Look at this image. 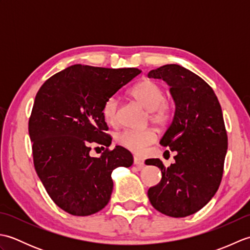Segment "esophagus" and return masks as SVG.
<instances>
[{"mask_svg":"<svg viewBox=\"0 0 250 250\" xmlns=\"http://www.w3.org/2000/svg\"><path fill=\"white\" fill-rule=\"evenodd\" d=\"M133 162H134V164H135V166H136V167H137V168H140V169H141L143 167L145 166L144 159L141 158V157L134 156V158H133Z\"/></svg>","mask_w":250,"mask_h":250,"instance_id":"esophagus-1","label":"esophagus"}]
</instances>
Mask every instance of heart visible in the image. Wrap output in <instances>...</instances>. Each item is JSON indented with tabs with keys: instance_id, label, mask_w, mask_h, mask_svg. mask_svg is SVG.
Masks as SVG:
<instances>
[{
	"instance_id": "b5f03b06",
	"label": "heart",
	"mask_w": 250,
	"mask_h": 250,
	"mask_svg": "<svg viewBox=\"0 0 250 250\" xmlns=\"http://www.w3.org/2000/svg\"><path fill=\"white\" fill-rule=\"evenodd\" d=\"M131 97L149 110V120L157 125H166L173 116V104L166 98L160 83L149 78L142 79L130 90ZM102 116L106 124L116 125L118 122V100L110 95L104 101ZM157 134L152 129L124 130L116 135L115 141L120 147L134 153H142L156 142Z\"/></svg>"
}]
</instances>
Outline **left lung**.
Returning a JSON list of instances; mask_svg holds the SVG:
<instances>
[{
  "label": "left lung",
  "mask_w": 250,
  "mask_h": 250,
  "mask_svg": "<svg viewBox=\"0 0 250 250\" xmlns=\"http://www.w3.org/2000/svg\"><path fill=\"white\" fill-rule=\"evenodd\" d=\"M148 77L166 81L176 104L172 124L160 141L175 152V162L166 167L160 159L146 160L162 172L161 182L149 188L148 198L158 211L180 218L200 210L219 188L228 149L221 106L208 83L178 64L158 67Z\"/></svg>",
  "instance_id": "obj_1"
}]
</instances>
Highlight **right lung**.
<instances>
[{"label":"right lung","mask_w":250,"mask_h":250,"mask_svg":"<svg viewBox=\"0 0 250 250\" xmlns=\"http://www.w3.org/2000/svg\"><path fill=\"white\" fill-rule=\"evenodd\" d=\"M139 68L75 64L52 75L36 93L29 119L35 171L51 200L66 213L88 216L106 206L111 173L133 157L111 137L102 116L104 101L136 77ZM105 147L90 157L91 145Z\"/></svg>","instance_id":"obj_1"}]
</instances>
